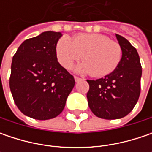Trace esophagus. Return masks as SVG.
Returning <instances> with one entry per match:
<instances>
[{
    "label": "esophagus",
    "mask_w": 152,
    "mask_h": 152,
    "mask_svg": "<svg viewBox=\"0 0 152 152\" xmlns=\"http://www.w3.org/2000/svg\"><path fill=\"white\" fill-rule=\"evenodd\" d=\"M74 79H75V81H76V82H79V81H80V80H82V79H81V78L77 77V76H74Z\"/></svg>",
    "instance_id": "esophagus-1"
}]
</instances>
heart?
Masks as SVG:
<instances>
[{
  "label": "heart",
  "instance_id": "1",
  "mask_svg": "<svg viewBox=\"0 0 152 152\" xmlns=\"http://www.w3.org/2000/svg\"><path fill=\"white\" fill-rule=\"evenodd\" d=\"M59 63L66 69L82 58L84 62L77 70L91 73L93 77H104L112 73L119 65L123 50L117 41L99 34H79L71 40L62 36L56 46Z\"/></svg>",
  "mask_w": 152,
  "mask_h": 152
}]
</instances>
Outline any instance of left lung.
<instances>
[{
  "label": "left lung",
  "mask_w": 152,
  "mask_h": 152,
  "mask_svg": "<svg viewBox=\"0 0 152 152\" xmlns=\"http://www.w3.org/2000/svg\"><path fill=\"white\" fill-rule=\"evenodd\" d=\"M122 47L119 65L104 78L87 80L88 105L92 113L103 119H118L134 107L140 94L142 68L136 49L129 41L116 34Z\"/></svg>",
  "instance_id": "left-lung-1"
}]
</instances>
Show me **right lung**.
Returning a JSON list of instances; mask_svg holds the SVG:
<instances>
[{"instance_id": "add662e5", "label": "right lung", "mask_w": 152, "mask_h": 152, "mask_svg": "<svg viewBox=\"0 0 152 152\" xmlns=\"http://www.w3.org/2000/svg\"><path fill=\"white\" fill-rule=\"evenodd\" d=\"M60 32L46 31L24 40L12 57L9 86L15 104L24 115L54 118L64 109L75 85L72 74L57 61Z\"/></svg>"}]
</instances>
